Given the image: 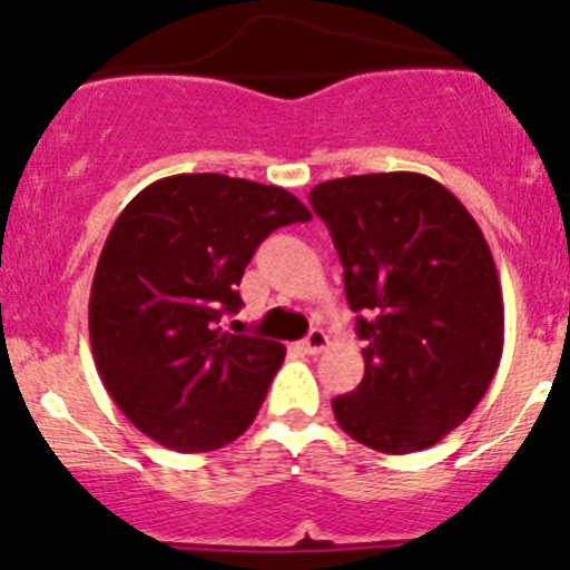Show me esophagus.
Masks as SVG:
<instances>
[{"label":"esophagus","instance_id":"obj_1","mask_svg":"<svg viewBox=\"0 0 570 570\" xmlns=\"http://www.w3.org/2000/svg\"><path fill=\"white\" fill-rule=\"evenodd\" d=\"M325 347H327V336L325 331H320V327H314V331L303 338V350H306L308 355H320Z\"/></svg>","mask_w":570,"mask_h":570}]
</instances>
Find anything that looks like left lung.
<instances>
[{
    "label": "left lung",
    "mask_w": 570,
    "mask_h": 570,
    "mask_svg": "<svg viewBox=\"0 0 570 570\" xmlns=\"http://www.w3.org/2000/svg\"><path fill=\"white\" fill-rule=\"evenodd\" d=\"M308 204L344 267L364 381L331 402L338 428L386 455L433 446L469 419L504 344L497 264L435 178L394 170L322 181Z\"/></svg>",
    "instance_id": "1"
}]
</instances>
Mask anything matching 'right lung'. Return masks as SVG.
<instances>
[{
  "label": "right lung",
  "mask_w": 570,
  "mask_h": 570,
  "mask_svg": "<svg viewBox=\"0 0 570 570\" xmlns=\"http://www.w3.org/2000/svg\"><path fill=\"white\" fill-rule=\"evenodd\" d=\"M312 212L284 187L178 174L126 204L90 286V347L101 383L140 433L212 452L250 428L284 344L223 331L258 245Z\"/></svg>",
  "instance_id": "add662e5"
}]
</instances>
